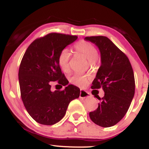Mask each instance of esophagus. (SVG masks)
<instances>
[{
	"mask_svg": "<svg viewBox=\"0 0 149 149\" xmlns=\"http://www.w3.org/2000/svg\"><path fill=\"white\" fill-rule=\"evenodd\" d=\"M90 97L91 96H90V95L88 93V92H86L85 90H80V98H82V99L90 98Z\"/></svg>",
	"mask_w": 149,
	"mask_h": 149,
	"instance_id": "obj_1",
	"label": "esophagus"
}]
</instances>
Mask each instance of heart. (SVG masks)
<instances>
[{
    "label": "heart",
    "instance_id": "b5f03b06",
    "mask_svg": "<svg viewBox=\"0 0 149 149\" xmlns=\"http://www.w3.org/2000/svg\"><path fill=\"white\" fill-rule=\"evenodd\" d=\"M74 49L76 52L82 54L90 61V65H94L98 59V51L91 42L86 40H80L74 45ZM71 54L68 49H63L58 56L57 62L60 69L64 72H68L69 70V61ZM70 82L77 86H85L88 80L86 76L80 73H76L70 78Z\"/></svg>",
    "mask_w": 149,
    "mask_h": 149
}]
</instances>
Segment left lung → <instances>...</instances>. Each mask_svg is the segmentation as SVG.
Returning <instances> with one entry per match:
<instances>
[{
	"mask_svg": "<svg viewBox=\"0 0 149 149\" xmlns=\"http://www.w3.org/2000/svg\"><path fill=\"white\" fill-rule=\"evenodd\" d=\"M85 40L95 44L101 54V66L91 88H102L104 92L102 99L95 95L101 102L89 115L92 122L101 127H111L124 117L134 97L132 67L127 56L107 37H85Z\"/></svg>",
	"mask_w": 149,
	"mask_h": 149,
	"instance_id": "left-lung-1",
	"label": "left lung"
}]
</instances>
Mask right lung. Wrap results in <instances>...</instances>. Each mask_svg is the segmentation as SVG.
Returning a JSON list of instances; mask_svg holds the SVG:
<instances>
[{
	"label": "right lung",
	"instance_id": "add662e5",
	"mask_svg": "<svg viewBox=\"0 0 149 149\" xmlns=\"http://www.w3.org/2000/svg\"><path fill=\"white\" fill-rule=\"evenodd\" d=\"M77 38L49 33L34 40L24 54L19 69L21 97L27 112L38 123H57L64 118L70 102L80 96V89L68 85L57 62L61 51ZM54 81L67 87L61 91H52L51 84Z\"/></svg>",
	"mask_w": 149,
	"mask_h": 149
}]
</instances>
